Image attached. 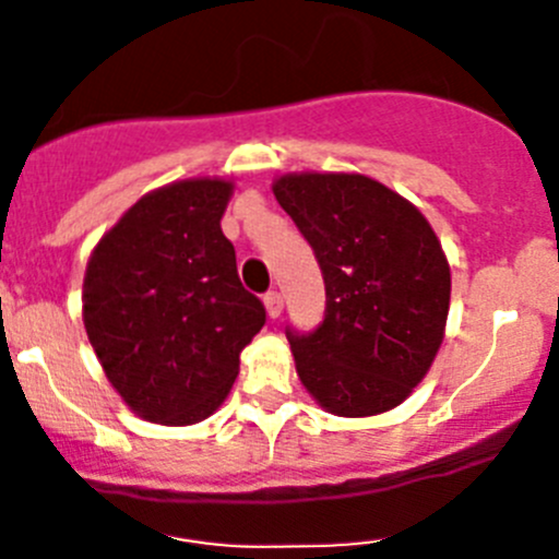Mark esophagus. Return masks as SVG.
Segmentation results:
<instances>
[{"label":"esophagus","instance_id":"34e87169","mask_svg":"<svg viewBox=\"0 0 559 559\" xmlns=\"http://www.w3.org/2000/svg\"><path fill=\"white\" fill-rule=\"evenodd\" d=\"M264 308H267V313L273 316H281V311H284V297H281V292H267V295H264Z\"/></svg>","mask_w":559,"mask_h":559}]
</instances>
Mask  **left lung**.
<instances>
[{"label": "left lung", "instance_id": "obj_1", "mask_svg": "<svg viewBox=\"0 0 559 559\" xmlns=\"http://www.w3.org/2000/svg\"><path fill=\"white\" fill-rule=\"evenodd\" d=\"M273 191L326 289L316 330L286 326L297 376L330 414H384L441 348L452 295L443 248L408 200L365 175H284Z\"/></svg>", "mask_w": 559, "mask_h": 559}]
</instances>
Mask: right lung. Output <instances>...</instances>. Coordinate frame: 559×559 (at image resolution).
Here are the masks:
<instances>
[{
	"label": "right lung",
	"mask_w": 559,
	"mask_h": 559,
	"mask_svg": "<svg viewBox=\"0 0 559 559\" xmlns=\"http://www.w3.org/2000/svg\"><path fill=\"white\" fill-rule=\"evenodd\" d=\"M233 183L178 180L134 202L94 248L83 321L105 376L138 416L194 425L238 379L262 300L238 278L222 216Z\"/></svg>",
	"instance_id": "add662e5"
}]
</instances>
